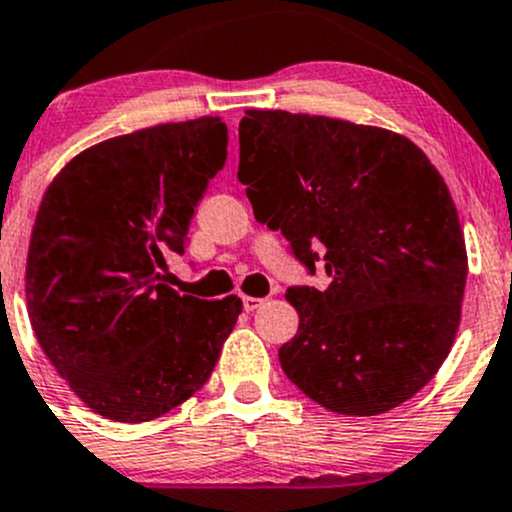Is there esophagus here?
Listing matches in <instances>:
<instances>
[{"label":"esophagus","instance_id":"esophagus-1","mask_svg":"<svg viewBox=\"0 0 512 512\" xmlns=\"http://www.w3.org/2000/svg\"><path fill=\"white\" fill-rule=\"evenodd\" d=\"M262 303H265V301H262V299H255V296H243V308H245L247 313L255 311V308H260Z\"/></svg>","mask_w":512,"mask_h":512}]
</instances>
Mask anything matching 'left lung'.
<instances>
[{
  "label": "left lung",
  "instance_id": "8db88e82",
  "mask_svg": "<svg viewBox=\"0 0 512 512\" xmlns=\"http://www.w3.org/2000/svg\"><path fill=\"white\" fill-rule=\"evenodd\" d=\"M238 179L328 289L289 286L299 333L279 347L291 384L342 415L401 406L437 374L462 318L466 247L428 155L376 126L247 109Z\"/></svg>",
  "mask_w": 512,
  "mask_h": 512
}]
</instances>
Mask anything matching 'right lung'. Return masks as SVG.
Returning <instances> with one entry per match:
<instances>
[{
    "label": "right lung",
    "mask_w": 512,
    "mask_h": 512,
    "mask_svg": "<svg viewBox=\"0 0 512 512\" xmlns=\"http://www.w3.org/2000/svg\"><path fill=\"white\" fill-rule=\"evenodd\" d=\"M221 119L162 123L72 157L38 209L26 262L33 333L70 389L148 423L209 381L243 311L167 286L196 204L228 155Z\"/></svg>",
    "instance_id": "add662e5"
}]
</instances>
